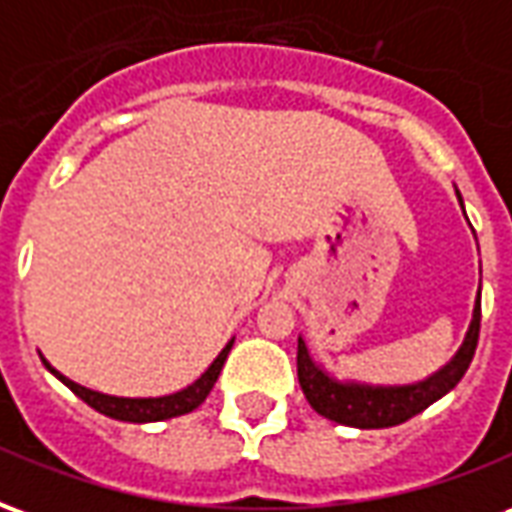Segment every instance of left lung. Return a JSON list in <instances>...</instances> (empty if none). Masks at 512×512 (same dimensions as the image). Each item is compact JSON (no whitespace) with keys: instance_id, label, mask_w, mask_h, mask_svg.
I'll use <instances>...</instances> for the list:
<instances>
[{"instance_id":"left-lung-1","label":"left lung","mask_w":512,"mask_h":512,"mask_svg":"<svg viewBox=\"0 0 512 512\" xmlns=\"http://www.w3.org/2000/svg\"><path fill=\"white\" fill-rule=\"evenodd\" d=\"M461 200V194H458ZM463 205V202H461ZM480 340V296L474 304V318L461 351L455 354L450 365L441 367L436 376L411 386H367V384H340L329 373L312 362L304 340H299L296 351V367H299V384L304 397L321 417L348 425V428H392L406 419L417 417L430 403L450 392L458 384L463 373L472 365L474 348Z\"/></svg>"}]
</instances>
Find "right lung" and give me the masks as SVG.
I'll list each match as a JSON object with an SVG mask.
<instances>
[{"label":"right lung","instance_id":"obj_1","mask_svg":"<svg viewBox=\"0 0 512 512\" xmlns=\"http://www.w3.org/2000/svg\"><path fill=\"white\" fill-rule=\"evenodd\" d=\"M230 348H233V340L224 345V351L216 359H213V365L202 373L197 381L191 386H186L183 392H175V395L167 397H112V395H101V392H93V389H87V386H79L71 378H65L62 373H57L54 367L43 359V365L49 367L54 376L60 378L62 384L71 389L73 395L82 397L84 403L95 411H101L106 417L120 419V422H161V419H172L180 417V414H189L194 408L200 406L202 400L208 397V392L216 384V378L222 373L224 359L230 354Z\"/></svg>","mask_w":512,"mask_h":512}]
</instances>
